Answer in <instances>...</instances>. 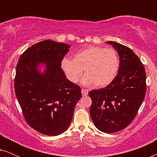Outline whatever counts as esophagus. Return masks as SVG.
<instances>
[{
    "mask_svg": "<svg viewBox=\"0 0 157 157\" xmlns=\"http://www.w3.org/2000/svg\"><path fill=\"white\" fill-rule=\"evenodd\" d=\"M81 94H82V96H87L88 94H89V90L82 89H81Z\"/></svg>",
    "mask_w": 157,
    "mask_h": 157,
    "instance_id": "esophagus-1",
    "label": "esophagus"
}]
</instances>
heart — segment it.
<instances>
[{"label":"heart","mask_w":157,"mask_h":157,"mask_svg":"<svg viewBox=\"0 0 157 157\" xmlns=\"http://www.w3.org/2000/svg\"><path fill=\"white\" fill-rule=\"evenodd\" d=\"M119 57L115 49L102 46H88L74 54L73 59L64 58L61 70L70 82L76 83L84 70L83 83L101 88L114 80L119 68Z\"/></svg>","instance_id":"obj_1"}]
</instances>
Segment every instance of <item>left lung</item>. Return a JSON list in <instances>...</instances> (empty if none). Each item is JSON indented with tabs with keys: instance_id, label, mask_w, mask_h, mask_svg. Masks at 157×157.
Returning a JSON list of instances; mask_svg holds the SVG:
<instances>
[{
	"instance_id": "8db88e82",
	"label": "left lung",
	"mask_w": 157,
	"mask_h": 157,
	"mask_svg": "<svg viewBox=\"0 0 157 157\" xmlns=\"http://www.w3.org/2000/svg\"><path fill=\"white\" fill-rule=\"evenodd\" d=\"M119 56L117 76L107 86L89 93L90 115L96 128L104 133L119 132L132 123L144 98L146 72L139 57L127 46L113 41Z\"/></svg>"
}]
</instances>
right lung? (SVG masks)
I'll use <instances>...</instances> for the list:
<instances>
[{"label": "right lung", "mask_w": 157, "mask_h": 157, "mask_svg": "<svg viewBox=\"0 0 157 157\" xmlns=\"http://www.w3.org/2000/svg\"><path fill=\"white\" fill-rule=\"evenodd\" d=\"M69 48L64 43L43 40L25 51L16 66L15 93L24 119L47 136H57L67 129L81 98V88L70 82L61 68ZM40 63L46 64L42 75L37 70Z\"/></svg>", "instance_id": "obj_1"}]
</instances>
